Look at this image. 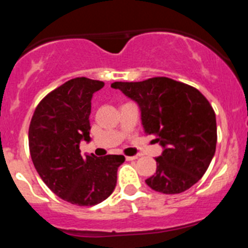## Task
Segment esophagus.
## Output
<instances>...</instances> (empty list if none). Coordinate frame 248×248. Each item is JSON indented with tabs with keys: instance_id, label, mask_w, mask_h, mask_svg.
Returning <instances> with one entry per match:
<instances>
[{
	"instance_id": "1",
	"label": "esophagus",
	"mask_w": 248,
	"mask_h": 248,
	"mask_svg": "<svg viewBox=\"0 0 248 248\" xmlns=\"http://www.w3.org/2000/svg\"><path fill=\"white\" fill-rule=\"evenodd\" d=\"M137 159H138L137 155H134V156H125L126 161H133V160H137Z\"/></svg>"
}]
</instances>
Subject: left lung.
<instances>
[{
    "instance_id": "1",
    "label": "left lung",
    "mask_w": 248,
    "mask_h": 248,
    "mask_svg": "<svg viewBox=\"0 0 248 248\" xmlns=\"http://www.w3.org/2000/svg\"><path fill=\"white\" fill-rule=\"evenodd\" d=\"M135 102L146 135H153L163 153L156 172L145 183L163 194H180L205 174L216 150V115L209 100L194 87L166 77L143 82H114Z\"/></svg>"
}]
</instances>
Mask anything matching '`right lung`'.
Segmentation results:
<instances>
[{
  "label": "right lung",
  "instance_id": "1",
  "mask_svg": "<svg viewBox=\"0 0 248 248\" xmlns=\"http://www.w3.org/2000/svg\"><path fill=\"white\" fill-rule=\"evenodd\" d=\"M104 82L80 77L50 92L37 105L28 130L30 153L43 183L58 198L79 206L108 199L117 185L123 155L80 154L91 141L92 98Z\"/></svg>",
  "mask_w": 248,
  "mask_h": 248
}]
</instances>
